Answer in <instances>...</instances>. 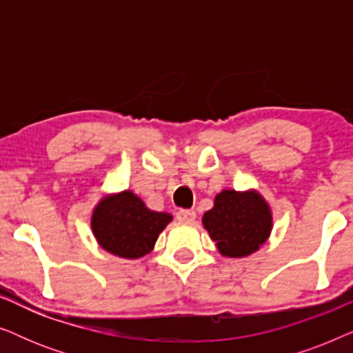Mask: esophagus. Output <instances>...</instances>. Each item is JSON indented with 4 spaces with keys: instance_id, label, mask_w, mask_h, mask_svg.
Masks as SVG:
<instances>
[{
    "instance_id": "34e87169",
    "label": "esophagus",
    "mask_w": 353,
    "mask_h": 353,
    "mask_svg": "<svg viewBox=\"0 0 353 353\" xmlns=\"http://www.w3.org/2000/svg\"><path fill=\"white\" fill-rule=\"evenodd\" d=\"M178 221L181 223H192L196 220V212L194 210H180L176 214Z\"/></svg>"
}]
</instances>
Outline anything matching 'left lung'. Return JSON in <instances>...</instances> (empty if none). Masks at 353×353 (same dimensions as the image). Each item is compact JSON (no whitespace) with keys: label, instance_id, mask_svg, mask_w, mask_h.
Segmentation results:
<instances>
[{"label":"left lung","instance_id":"obj_1","mask_svg":"<svg viewBox=\"0 0 353 353\" xmlns=\"http://www.w3.org/2000/svg\"><path fill=\"white\" fill-rule=\"evenodd\" d=\"M202 225L223 257L241 259L267 243L273 216L259 191L223 190L215 196L214 207L202 216Z\"/></svg>","mask_w":353,"mask_h":353}]
</instances>
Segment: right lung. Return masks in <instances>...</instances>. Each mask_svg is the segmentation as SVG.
<instances>
[{
    "label": "right lung",
    "mask_w": 353,
    "mask_h": 353,
    "mask_svg": "<svg viewBox=\"0 0 353 353\" xmlns=\"http://www.w3.org/2000/svg\"><path fill=\"white\" fill-rule=\"evenodd\" d=\"M173 216L154 212L125 190L101 199L91 214V231L98 244L117 257L134 260L151 252L163 228Z\"/></svg>",
    "instance_id": "right-lung-1"
}]
</instances>
